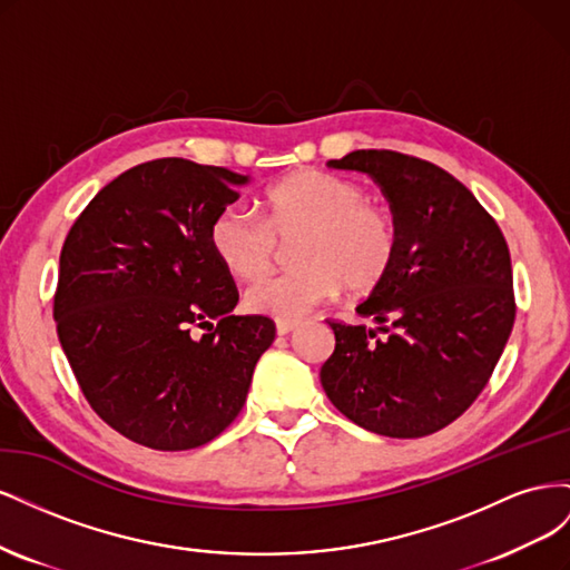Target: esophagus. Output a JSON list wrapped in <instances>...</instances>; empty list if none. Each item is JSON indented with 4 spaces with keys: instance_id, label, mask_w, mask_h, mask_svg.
Returning <instances> with one entry per match:
<instances>
[{
    "instance_id": "obj_1",
    "label": "esophagus",
    "mask_w": 570,
    "mask_h": 570,
    "mask_svg": "<svg viewBox=\"0 0 570 570\" xmlns=\"http://www.w3.org/2000/svg\"><path fill=\"white\" fill-rule=\"evenodd\" d=\"M299 325H302V321H297V318H278L275 321V331H278V335H289L292 331H297Z\"/></svg>"
}]
</instances>
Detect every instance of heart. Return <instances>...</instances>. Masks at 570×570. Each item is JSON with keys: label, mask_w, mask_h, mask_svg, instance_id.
<instances>
[{"label": "heart", "mask_w": 570, "mask_h": 570, "mask_svg": "<svg viewBox=\"0 0 570 570\" xmlns=\"http://www.w3.org/2000/svg\"><path fill=\"white\" fill-rule=\"evenodd\" d=\"M264 218L243 206H223L209 226L218 264L239 281H256L278 256V239H292L297 266L247 289L256 314L302 316L342 287L361 297L377 289L400 252V223L387 206L368 199L364 185L331 170L306 168L264 195Z\"/></svg>", "instance_id": "b5f03b06"}]
</instances>
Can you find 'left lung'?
Listing matches in <instances>:
<instances>
[{"instance_id":"1","label":"left lung","mask_w":570,"mask_h":570,"mask_svg":"<svg viewBox=\"0 0 570 570\" xmlns=\"http://www.w3.org/2000/svg\"><path fill=\"white\" fill-rule=\"evenodd\" d=\"M327 166L368 174L400 223L383 285L356 306L377 327L327 318L335 352L323 390L344 416L385 438H425L490 383L515 321L511 254L497 220L444 168L392 149Z\"/></svg>"}]
</instances>
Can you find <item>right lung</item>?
Returning <instances> with one entry per match:
<instances>
[{
  "mask_svg": "<svg viewBox=\"0 0 570 570\" xmlns=\"http://www.w3.org/2000/svg\"><path fill=\"white\" fill-rule=\"evenodd\" d=\"M249 178L187 159L120 174L68 230L55 292L57 335L85 400L124 438L159 452L220 435L275 337L233 316L237 287L209 226ZM207 333L194 337V327Z\"/></svg>",
  "mask_w": 570,
  "mask_h": 570,
  "instance_id": "1",
  "label": "right lung"
}]
</instances>
